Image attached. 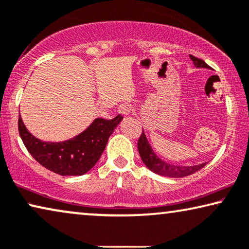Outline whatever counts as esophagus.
Returning <instances> with one entry per match:
<instances>
[{"label":"esophagus","instance_id":"esophagus-1","mask_svg":"<svg viewBox=\"0 0 249 249\" xmlns=\"http://www.w3.org/2000/svg\"><path fill=\"white\" fill-rule=\"evenodd\" d=\"M133 110H134V107H133V105L131 104H122L120 107H118V111L122 115H129L133 113Z\"/></svg>","mask_w":249,"mask_h":249}]
</instances>
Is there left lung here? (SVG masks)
I'll return each mask as SVG.
<instances>
[{
    "label": "left lung",
    "instance_id": "1",
    "mask_svg": "<svg viewBox=\"0 0 249 249\" xmlns=\"http://www.w3.org/2000/svg\"><path fill=\"white\" fill-rule=\"evenodd\" d=\"M192 61H193L194 65L196 68H205V69H211L206 63L201 58L195 57L193 55H190ZM138 150L141 159L146 167L150 170H152L153 173L162 175V176L168 177H174V178H179L185 177L188 175H192L202 169L205 166L206 162L196 164V166H187V167H180V166H175V164H169L166 161L161 160L158 156L153 152V150L150 146L148 140L145 138L144 132L142 131V134L140 135V139L138 141Z\"/></svg>",
    "mask_w": 249,
    "mask_h": 249
}]
</instances>
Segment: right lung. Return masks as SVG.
Wrapping results in <instances>:
<instances>
[{
	"label": "right lung",
	"mask_w": 249,
	"mask_h": 249,
	"mask_svg": "<svg viewBox=\"0 0 249 249\" xmlns=\"http://www.w3.org/2000/svg\"><path fill=\"white\" fill-rule=\"evenodd\" d=\"M123 120L97 118L86 131L64 142H43L30 134L19 116L18 128L24 146L34 159L48 170L62 176H79L92 168L104 152L108 139Z\"/></svg>",
	"instance_id": "add662e5"
}]
</instances>
